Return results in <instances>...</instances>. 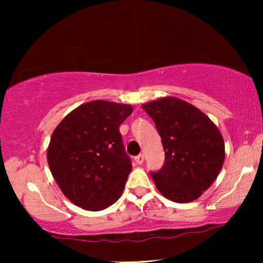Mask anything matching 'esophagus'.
Returning <instances> with one entry per match:
<instances>
[{
	"mask_svg": "<svg viewBox=\"0 0 263 263\" xmlns=\"http://www.w3.org/2000/svg\"><path fill=\"white\" fill-rule=\"evenodd\" d=\"M134 160H135L138 164H142L143 160H145V157H143V154H139V156H136V157L134 158Z\"/></svg>",
	"mask_w": 263,
	"mask_h": 263,
	"instance_id": "esophagus-1",
	"label": "esophagus"
}]
</instances>
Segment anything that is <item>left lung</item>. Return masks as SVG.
<instances>
[{
  "instance_id": "8db88e82",
  "label": "left lung",
  "mask_w": 263,
  "mask_h": 263,
  "mask_svg": "<svg viewBox=\"0 0 263 263\" xmlns=\"http://www.w3.org/2000/svg\"><path fill=\"white\" fill-rule=\"evenodd\" d=\"M159 133L165 161L151 172L157 189L174 202H192L217 179L225 159L222 136L192 104L165 97L142 105Z\"/></svg>"
}]
</instances>
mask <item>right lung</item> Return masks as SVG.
<instances>
[{
	"label": "right lung",
	"mask_w": 263,
	"mask_h": 263,
	"mask_svg": "<svg viewBox=\"0 0 263 263\" xmlns=\"http://www.w3.org/2000/svg\"><path fill=\"white\" fill-rule=\"evenodd\" d=\"M133 112L127 104L93 100L68 114L52 133L50 171L77 206L102 211L121 197L132 171L120 125Z\"/></svg>",
	"instance_id": "add662e5"
}]
</instances>
